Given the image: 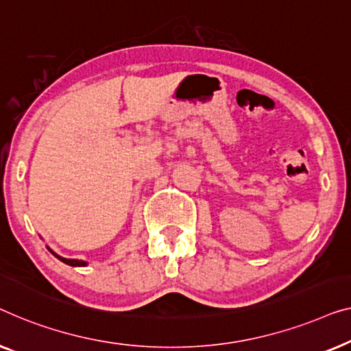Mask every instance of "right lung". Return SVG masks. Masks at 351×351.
Segmentation results:
<instances>
[{
  "label": "right lung",
  "instance_id": "1",
  "mask_svg": "<svg viewBox=\"0 0 351 351\" xmlns=\"http://www.w3.org/2000/svg\"><path fill=\"white\" fill-rule=\"evenodd\" d=\"M51 253L56 256V258H58L62 261V263H65L68 265H73V267H82V265H87V263H84V261H77V259H66V258H62V256H58L53 253V251H51Z\"/></svg>",
  "mask_w": 351,
  "mask_h": 351
}]
</instances>
